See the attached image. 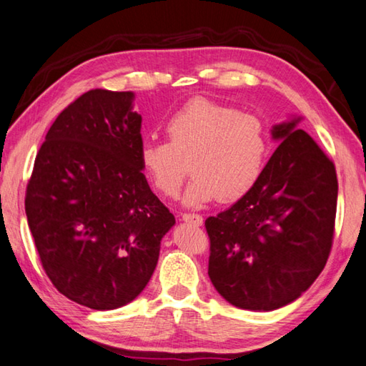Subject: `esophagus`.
<instances>
[{
    "label": "esophagus",
    "mask_w": 366,
    "mask_h": 366,
    "mask_svg": "<svg viewBox=\"0 0 366 366\" xmlns=\"http://www.w3.org/2000/svg\"><path fill=\"white\" fill-rule=\"evenodd\" d=\"M182 220L185 222V224H192V225H195V227H199V225H203V217L199 216V214H182Z\"/></svg>",
    "instance_id": "obj_1"
}]
</instances>
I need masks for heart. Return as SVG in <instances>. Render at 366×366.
Returning <instances> with one entry per match:
<instances>
[{"label": "heart", "mask_w": 366, "mask_h": 366, "mask_svg": "<svg viewBox=\"0 0 366 366\" xmlns=\"http://www.w3.org/2000/svg\"><path fill=\"white\" fill-rule=\"evenodd\" d=\"M169 141L146 139L139 163L150 182L167 197H176L189 173L185 206H202L222 198L233 202L254 187L264 167L268 139L262 120L232 106L193 99L164 125Z\"/></svg>", "instance_id": "1"}]
</instances>
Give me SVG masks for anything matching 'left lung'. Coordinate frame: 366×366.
<instances>
[{"label":"left lung","instance_id":"obj_1","mask_svg":"<svg viewBox=\"0 0 366 366\" xmlns=\"http://www.w3.org/2000/svg\"><path fill=\"white\" fill-rule=\"evenodd\" d=\"M303 120L271 128L279 142L259 181L244 197L207 217V274L228 303L274 311L295 302L316 281L332 249L338 181L335 164Z\"/></svg>","mask_w":366,"mask_h":366}]
</instances>
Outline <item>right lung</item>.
Here are the masks:
<instances>
[{"label": "right lung", "mask_w": 366, "mask_h": 366, "mask_svg": "<svg viewBox=\"0 0 366 366\" xmlns=\"http://www.w3.org/2000/svg\"><path fill=\"white\" fill-rule=\"evenodd\" d=\"M133 92L90 90L50 127L34 160L25 212L50 281L97 311L144 290L176 219L139 163Z\"/></svg>", "instance_id": "obj_1"}]
</instances>
